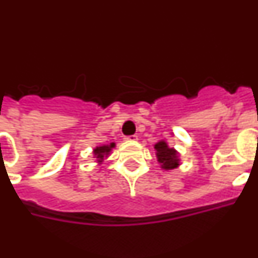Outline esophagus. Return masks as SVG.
I'll use <instances>...</instances> for the list:
<instances>
[{"mask_svg":"<svg viewBox=\"0 0 258 258\" xmlns=\"http://www.w3.org/2000/svg\"><path fill=\"white\" fill-rule=\"evenodd\" d=\"M125 141H127V142H136V141H138V137H137V136H127V137H125Z\"/></svg>","mask_w":258,"mask_h":258,"instance_id":"34e87169","label":"esophagus"}]
</instances>
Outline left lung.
Returning a JSON list of instances; mask_svg holds the SVG:
<instances>
[{"label": "left lung", "instance_id": "8db88e82", "mask_svg": "<svg viewBox=\"0 0 258 258\" xmlns=\"http://www.w3.org/2000/svg\"><path fill=\"white\" fill-rule=\"evenodd\" d=\"M155 151H156L157 161L160 164V166L165 170H172L178 168L181 164L179 160V152L173 147H169L165 141H159L156 145L154 146Z\"/></svg>", "mask_w": 258, "mask_h": 258}]
</instances>
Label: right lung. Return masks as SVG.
<instances>
[{"label": "right lung", "instance_id": "1", "mask_svg": "<svg viewBox=\"0 0 258 258\" xmlns=\"http://www.w3.org/2000/svg\"><path fill=\"white\" fill-rule=\"evenodd\" d=\"M115 143H109V145H102V146H98L93 150V155L94 157L97 159V163L98 164H102L104 161V159L108 157V155L111 154L112 149H115Z\"/></svg>", "mask_w": 258, "mask_h": 258}]
</instances>
